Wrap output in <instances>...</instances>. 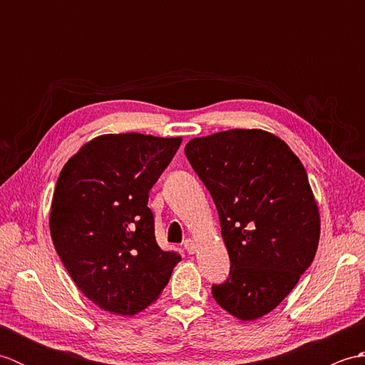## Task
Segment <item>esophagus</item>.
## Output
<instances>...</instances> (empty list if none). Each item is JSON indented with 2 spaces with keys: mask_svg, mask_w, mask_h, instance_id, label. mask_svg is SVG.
<instances>
[{
  "mask_svg": "<svg viewBox=\"0 0 365 365\" xmlns=\"http://www.w3.org/2000/svg\"><path fill=\"white\" fill-rule=\"evenodd\" d=\"M183 247H185V250H187V252H188V254H195V252L197 251V245H196L195 240H191V238H187V240H185Z\"/></svg>",
  "mask_w": 365,
  "mask_h": 365,
  "instance_id": "esophagus-1",
  "label": "esophagus"
}]
</instances>
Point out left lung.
Here are the masks:
<instances>
[{"mask_svg":"<svg viewBox=\"0 0 365 365\" xmlns=\"http://www.w3.org/2000/svg\"><path fill=\"white\" fill-rule=\"evenodd\" d=\"M210 191L230 271L215 301L240 320L271 312L311 267L320 215L304 166L282 139L263 130H227L185 145Z\"/></svg>","mask_w":365,"mask_h":365,"instance_id":"1","label":"left lung"}]
</instances>
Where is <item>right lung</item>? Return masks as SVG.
I'll list each match as a JSON object with an SVG mask.
<instances>
[{
  "mask_svg": "<svg viewBox=\"0 0 365 365\" xmlns=\"http://www.w3.org/2000/svg\"><path fill=\"white\" fill-rule=\"evenodd\" d=\"M182 138L103 135L66 163L54 188L50 232L76 287L111 314L152 304L182 260L155 240L149 191Z\"/></svg>",
  "mask_w": 365,
  "mask_h": 365,
  "instance_id": "add662e5",
  "label": "right lung"
}]
</instances>
